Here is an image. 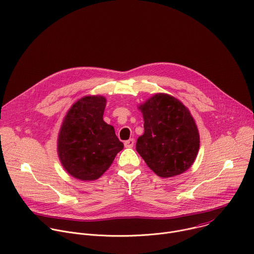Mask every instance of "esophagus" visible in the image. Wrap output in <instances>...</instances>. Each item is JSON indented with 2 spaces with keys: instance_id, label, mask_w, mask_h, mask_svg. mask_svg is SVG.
<instances>
[{
  "instance_id": "esophagus-1",
  "label": "esophagus",
  "mask_w": 254,
  "mask_h": 254,
  "mask_svg": "<svg viewBox=\"0 0 254 254\" xmlns=\"http://www.w3.org/2000/svg\"><path fill=\"white\" fill-rule=\"evenodd\" d=\"M133 144H134V139L133 138H129V139L125 141V146L126 147H132Z\"/></svg>"
}]
</instances>
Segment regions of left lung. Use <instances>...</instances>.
<instances>
[{"mask_svg":"<svg viewBox=\"0 0 254 254\" xmlns=\"http://www.w3.org/2000/svg\"><path fill=\"white\" fill-rule=\"evenodd\" d=\"M144 133L136 151L160 178L179 176L191 166L199 148V134L189 110L176 98L157 94L139 107Z\"/></svg>","mask_w":254,"mask_h":254,"instance_id":"left-lung-1","label":"left lung"}]
</instances>
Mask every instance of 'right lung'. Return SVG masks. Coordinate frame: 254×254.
<instances>
[{
    "mask_svg": "<svg viewBox=\"0 0 254 254\" xmlns=\"http://www.w3.org/2000/svg\"><path fill=\"white\" fill-rule=\"evenodd\" d=\"M106 99L84 97L65 116L59 133L58 152L64 170L80 181L98 180L124 148L114 127L103 120Z\"/></svg>",
    "mask_w": 254,
    "mask_h": 254,
    "instance_id": "1",
    "label": "right lung"
}]
</instances>
